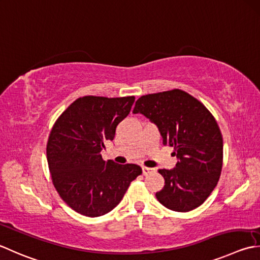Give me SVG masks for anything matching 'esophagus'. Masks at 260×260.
<instances>
[{"mask_svg":"<svg viewBox=\"0 0 260 260\" xmlns=\"http://www.w3.org/2000/svg\"><path fill=\"white\" fill-rule=\"evenodd\" d=\"M142 171H143L144 176H147L153 172V169H152V168H147V167H142Z\"/></svg>","mask_w":260,"mask_h":260,"instance_id":"34e87169","label":"esophagus"}]
</instances>
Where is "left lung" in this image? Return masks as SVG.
I'll use <instances>...</instances> for the list:
<instances>
[{"instance_id":"left-lung-1","label":"left lung","mask_w":260,"mask_h":260,"mask_svg":"<svg viewBox=\"0 0 260 260\" xmlns=\"http://www.w3.org/2000/svg\"><path fill=\"white\" fill-rule=\"evenodd\" d=\"M133 114H142L156 125L164 144L174 146V169L159 170L165 187L155 196L176 212L202 205L220 179L223 140L216 120L206 107L179 89L142 95Z\"/></svg>"}]
</instances>
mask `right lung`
<instances>
[{"label": "right lung", "instance_id": "add662e5", "mask_svg": "<svg viewBox=\"0 0 260 260\" xmlns=\"http://www.w3.org/2000/svg\"><path fill=\"white\" fill-rule=\"evenodd\" d=\"M135 96L86 95L75 100L56 120L47 143L53 184L62 200L80 214L105 215L119 204L142 169L104 161L101 151L129 114Z\"/></svg>", "mask_w": 260, "mask_h": 260}]
</instances>
